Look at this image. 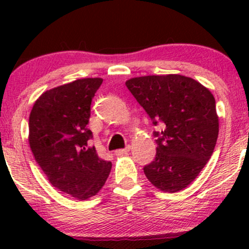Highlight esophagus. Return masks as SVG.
Instances as JSON below:
<instances>
[{"label":"esophagus","mask_w":249,"mask_h":249,"mask_svg":"<svg viewBox=\"0 0 249 249\" xmlns=\"http://www.w3.org/2000/svg\"><path fill=\"white\" fill-rule=\"evenodd\" d=\"M130 150H131V146H130V145H127V146L125 148H121V150L115 151V154H116V156H123V154H126Z\"/></svg>","instance_id":"obj_1"}]
</instances>
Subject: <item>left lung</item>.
Listing matches in <instances>:
<instances>
[{
	"label": "left lung",
	"mask_w": 249,
	"mask_h": 249,
	"mask_svg": "<svg viewBox=\"0 0 249 249\" xmlns=\"http://www.w3.org/2000/svg\"><path fill=\"white\" fill-rule=\"evenodd\" d=\"M126 87L154 125L157 154L144 167L148 181L162 192L184 190L210 160L219 134L215 99L191 77L161 75L134 77Z\"/></svg>",
	"instance_id": "8db88e82"
}]
</instances>
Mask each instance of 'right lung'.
Returning <instances> with one entry per match:
<instances>
[{
	"label": "right lung",
	"mask_w": 249,
	"mask_h": 249,
	"mask_svg": "<svg viewBox=\"0 0 249 249\" xmlns=\"http://www.w3.org/2000/svg\"><path fill=\"white\" fill-rule=\"evenodd\" d=\"M102 78H82L43 92L29 116V144L37 164L57 190L77 200L96 196L112 164L89 146L90 105Z\"/></svg>",
	"instance_id": "right-lung-1"
}]
</instances>
